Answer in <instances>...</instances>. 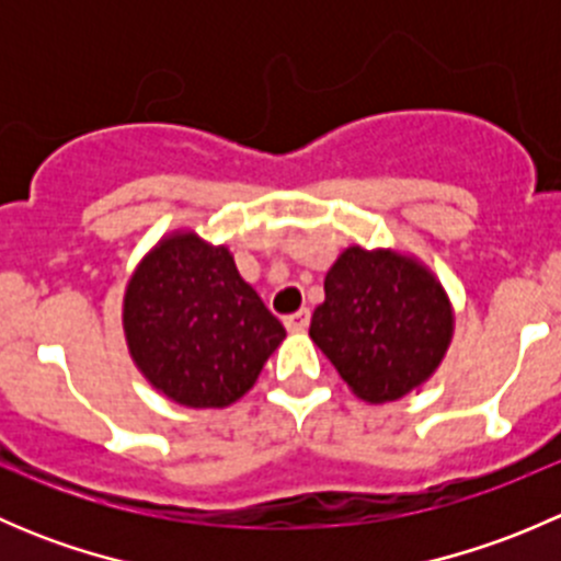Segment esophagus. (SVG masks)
Segmentation results:
<instances>
[{
	"label": "esophagus",
	"mask_w": 561,
	"mask_h": 561,
	"mask_svg": "<svg viewBox=\"0 0 561 561\" xmlns=\"http://www.w3.org/2000/svg\"><path fill=\"white\" fill-rule=\"evenodd\" d=\"M309 320H312V312H309V309H298L296 314L285 317V328H287V331L298 333V331H304V328L309 325Z\"/></svg>",
	"instance_id": "obj_1"
}]
</instances>
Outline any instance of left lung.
<instances>
[{"label":"left lung","mask_w":561,"mask_h":561,"mask_svg":"<svg viewBox=\"0 0 561 561\" xmlns=\"http://www.w3.org/2000/svg\"><path fill=\"white\" fill-rule=\"evenodd\" d=\"M309 336L358 399L386 404L443 364L454 307L437 276L410 254L347 247L325 274Z\"/></svg>","instance_id":"1"}]
</instances>
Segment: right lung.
<instances>
[{
  "instance_id": "right-lung-1",
  "label": "right lung",
  "mask_w": 561,
  "mask_h": 561,
  "mask_svg": "<svg viewBox=\"0 0 561 561\" xmlns=\"http://www.w3.org/2000/svg\"><path fill=\"white\" fill-rule=\"evenodd\" d=\"M122 322L140 375L192 410L239 401L285 339L230 249L192 230L165 236L140 260L124 290Z\"/></svg>"
}]
</instances>
